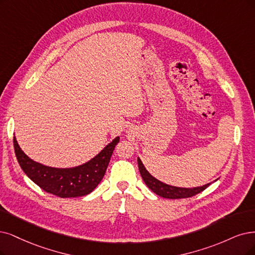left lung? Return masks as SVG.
I'll return each instance as SVG.
<instances>
[{"label": "left lung", "mask_w": 255, "mask_h": 255, "mask_svg": "<svg viewBox=\"0 0 255 255\" xmlns=\"http://www.w3.org/2000/svg\"><path fill=\"white\" fill-rule=\"evenodd\" d=\"M137 165H138L139 173L142 175L143 181L148 186L149 189H151L157 195L165 197V199H171V200L187 199V197H191L197 193L204 191L206 188L210 185L209 183L204 186L194 187V188H182V187L170 186L156 180L155 177H153L151 174H150L147 171L145 166L143 165L142 161L139 159V157H137Z\"/></svg>", "instance_id": "obj_1"}]
</instances>
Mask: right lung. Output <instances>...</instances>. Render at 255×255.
Returning <instances> with one entry per match:
<instances>
[{"label":"right lung","mask_w":255,"mask_h":255,"mask_svg":"<svg viewBox=\"0 0 255 255\" xmlns=\"http://www.w3.org/2000/svg\"><path fill=\"white\" fill-rule=\"evenodd\" d=\"M120 142L117 136L102 151L83 165L73 168H53L28 157L13 136L14 152L25 174L46 192L59 197L87 195L96 189L105 175L113 150Z\"/></svg>","instance_id":"right-lung-1"}]
</instances>
